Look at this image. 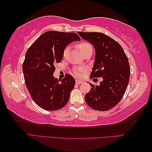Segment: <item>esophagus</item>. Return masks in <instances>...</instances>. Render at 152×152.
<instances>
[{"label":"esophagus","instance_id":"esophagus-1","mask_svg":"<svg viewBox=\"0 0 152 152\" xmlns=\"http://www.w3.org/2000/svg\"><path fill=\"white\" fill-rule=\"evenodd\" d=\"M75 83L78 85V84H81V83H83V81H80V80H76V81H75Z\"/></svg>","mask_w":152,"mask_h":152}]
</instances>
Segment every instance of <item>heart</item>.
<instances>
[{"mask_svg": "<svg viewBox=\"0 0 152 152\" xmlns=\"http://www.w3.org/2000/svg\"><path fill=\"white\" fill-rule=\"evenodd\" d=\"M77 47L78 49L80 50L81 53H83V52H85L86 50H88L89 48H92V46H91L89 44L87 43V42H81V43L77 44ZM68 50H69L68 48H66L65 50H64V56H65L67 54V53H68ZM74 73L75 74V75H77V76L80 75V72H79V70H75Z\"/></svg>", "mask_w": 152, "mask_h": 152, "instance_id": "obj_1", "label": "heart"}]
</instances>
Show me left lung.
<instances>
[{"instance_id": "obj_1", "label": "left lung", "mask_w": 152, "mask_h": 152, "mask_svg": "<svg viewBox=\"0 0 152 152\" xmlns=\"http://www.w3.org/2000/svg\"><path fill=\"white\" fill-rule=\"evenodd\" d=\"M85 40L92 44L95 60L90 77L103 79L99 86H94L85 96L91 108L106 111L121 100L128 86L130 67L127 56L117 42L100 32H77Z\"/></svg>"}]
</instances>
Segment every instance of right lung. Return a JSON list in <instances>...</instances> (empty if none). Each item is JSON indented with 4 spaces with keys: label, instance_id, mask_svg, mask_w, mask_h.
<instances>
[{
    "label": "right lung",
    "instance_id": "obj_1",
    "mask_svg": "<svg viewBox=\"0 0 152 152\" xmlns=\"http://www.w3.org/2000/svg\"><path fill=\"white\" fill-rule=\"evenodd\" d=\"M80 40L73 32L48 31L27 50L23 64L26 85L34 102L44 110H59L68 102L75 81L70 75L61 81L54 77V64L62 61L68 44Z\"/></svg>",
    "mask_w": 152,
    "mask_h": 152
}]
</instances>
